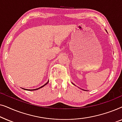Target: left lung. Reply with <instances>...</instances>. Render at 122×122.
I'll use <instances>...</instances> for the list:
<instances>
[{
  "label": "left lung",
  "instance_id": "8db88e82",
  "mask_svg": "<svg viewBox=\"0 0 122 122\" xmlns=\"http://www.w3.org/2000/svg\"><path fill=\"white\" fill-rule=\"evenodd\" d=\"M106 31H107V30H106ZM72 84H73V83H72Z\"/></svg>",
  "mask_w": 122,
  "mask_h": 122
}]
</instances>
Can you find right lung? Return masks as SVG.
Returning a JSON list of instances; mask_svg holds the SVG:
<instances>
[{
	"mask_svg": "<svg viewBox=\"0 0 122 122\" xmlns=\"http://www.w3.org/2000/svg\"><path fill=\"white\" fill-rule=\"evenodd\" d=\"M48 82H49V81H48L47 82H46V84H45L44 85H43V86H41V87H39V88H36V89H30V90H31V91H36V90H38V89H40V88H42V87H43V86H46V84H48ZM23 89H24V88H23Z\"/></svg>",
	"mask_w": 122,
	"mask_h": 122,
	"instance_id": "right-lung-1",
	"label": "right lung"
}]
</instances>
